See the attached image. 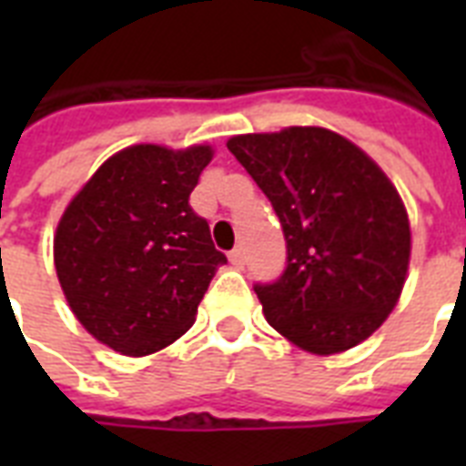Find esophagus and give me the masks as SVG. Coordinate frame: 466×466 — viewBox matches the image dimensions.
<instances>
[{"label":"esophagus","instance_id":"esophagus-1","mask_svg":"<svg viewBox=\"0 0 466 466\" xmlns=\"http://www.w3.org/2000/svg\"><path fill=\"white\" fill-rule=\"evenodd\" d=\"M229 261H232L234 268H241V266H244V251H241V247H234L232 251H229Z\"/></svg>","mask_w":466,"mask_h":466}]
</instances>
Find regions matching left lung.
I'll return each mask as SVG.
<instances>
[{"label":"left lung","instance_id":"obj_1","mask_svg":"<svg viewBox=\"0 0 466 466\" xmlns=\"http://www.w3.org/2000/svg\"><path fill=\"white\" fill-rule=\"evenodd\" d=\"M227 149L273 205L288 266L254 285L268 324L307 353L358 346L406 283L409 215L382 168L326 127L237 135Z\"/></svg>","mask_w":466,"mask_h":466}]
</instances>
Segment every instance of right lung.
I'll return each instance as SVG.
<instances>
[{
    "label": "right lung",
    "instance_id": "1",
    "mask_svg": "<svg viewBox=\"0 0 466 466\" xmlns=\"http://www.w3.org/2000/svg\"><path fill=\"white\" fill-rule=\"evenodd\" d=\"M210 145H133L106 159L55 232V270L79 324L123 355L181 339L227 256L188 198Z\"/></svg>",
    "mask_w": 466,
    "mask_h": 466
}]
</instances>
